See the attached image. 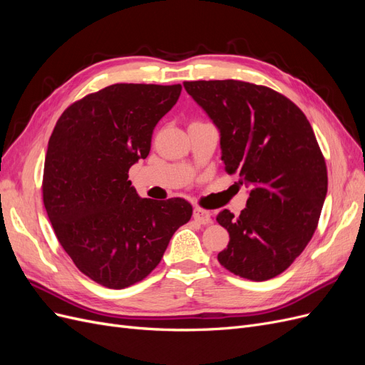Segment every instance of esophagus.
Here are the masks:
<instances>
[{"label": "esophagus", "instance_id": "34e87169", "mask_svg": "<svg viewBox=\"0 0 365 365\" xmlns=\"http://www.w3.org/2000/svg\"><path fill=\"white\" fill-rule=\"evenodd\" d=\"M193 217H195V220H197V222L202 224V225L212 224V213H210L208 210H204V208H200V207H195V210H193Z\"/></svg>", "mask_w": 365, "mask_h": 365}]
</instances>
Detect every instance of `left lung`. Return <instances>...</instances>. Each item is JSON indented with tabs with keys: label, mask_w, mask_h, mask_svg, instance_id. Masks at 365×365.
<instances>
[{
	"label": "left lung",
	"mask_w": 365,
	"mask_h": 365,
	"mask_svg": "<svg viewBox=\"0 0 365 365\" xmlns=\"http://www.w3.org/2000/svg\"><path fill=\"white\" fill-rule=\"evenodd\" d=\"M219 130L227 173L251 187L235 217H216L230 242L217 260L239 277L282 274L312 239L327 193V170L302 109L271 88L240 81L184 82Z\"/></svg>",
	"instance_id": "1"
}]
</instances>
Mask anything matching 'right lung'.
<instances>
[{
    "instance_id": "add662e5",
    "label": "right lung",
    "mask_w": 365,
    "mask_h": 365,
    "mask_svg": "<svg viewBox=\"0 0 365 365\" xmlns=\"http://www.w3.org/2000/svg\"><path fill=\"white\" fill-rule=\"evenodd\" d=\"M181 85L115 83L65 109L48 141L43 205L81 272L123 289L157 268L173 233L192 217L182 197H140L128 180Z\"/></svg>"
}]
</instances>
